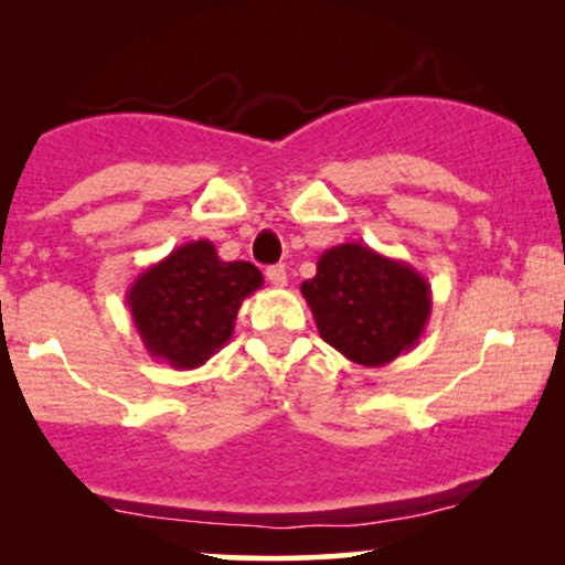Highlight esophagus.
Here are the masks:
<instances>
[{
  "mask_svg": "<svg viewBox=\"0 0 565 565\" xmlns=\"http://www.w3.org/2000/svg\"><path fill=\"white\" fill-rule=\"evenodd\" d=\"M267 280L269 285H275V288H285V285H288V273H285L282 265L267 267Z\"/></svg>",
  "mask_w": 565,
  "mask_h": 565,
  "instance_id": "esophagus-1",
  "label": "esophagus"
}]
</instances>
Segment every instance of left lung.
Listing matches in <instances>:
<instances>
[{
    "label": "left lung",
    "instance_id": "obj_1",
    "mask_svg": "<svg viewBox=\"0 0 565 565\" xmlns=\"http://www.w3.org/2000/svg\"><path fill=\"white\" fill-rule=\"evenodd\" d=\"M300 292L323 342L362 367H383L414 350L431 313L427 277L358 242L323 252Z\"/></svg>",
    "mask_w": 565,
    "mask_h": 565
}]
</instances>
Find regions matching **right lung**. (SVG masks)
I'll return each instance as SVG.
<instances>
[{
  "label": "right lung",
  "instance_id": "add662e5",
  "mask_svg": "<svg viewBox=\"0 0 565 565\" xmlns=\"http://www.w3.org/2000/svg\"><path fill=\"white\" fill-rule=\"evenodd\" d=\"M265 277L252 262H223L207 238L143 269L126 292L146 352L177 370L205 365L234 334L236 313Z\"/></svg>",
  "mask_w": 565,
  "mask_h": 565
}]
</instances>
